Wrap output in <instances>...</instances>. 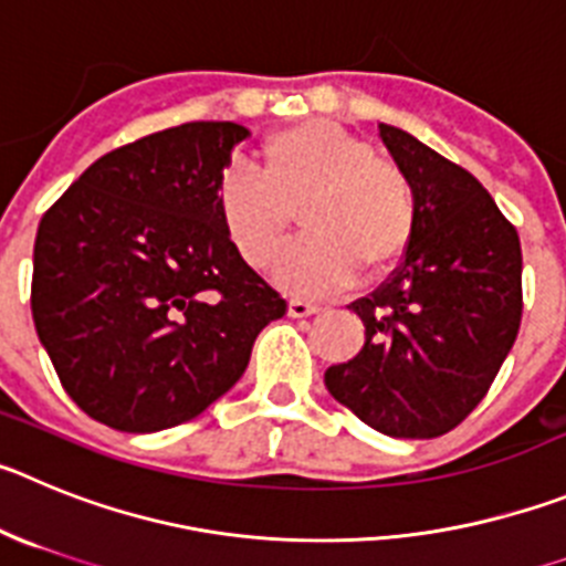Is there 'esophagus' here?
Instances as JSON below:
<instances>
[{"label": "esophagus", "instance_id": "esophagus-1", "mask_svg": "<svg viewBox=\"0 0 566 566\" xmlns=\"http://www.w3.org/2000/svg\"><path fill=\"white\" fill-rule=\"evenodd\" d=\"M287 313L293 315V318H307V315L318 313V304H313V302H304V298H290V304H287Z\"/></svg>", "mask_w": 566, "mask_h": 566}]
</instances>
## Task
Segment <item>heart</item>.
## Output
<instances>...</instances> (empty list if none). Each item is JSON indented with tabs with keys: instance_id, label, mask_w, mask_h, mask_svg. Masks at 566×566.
<instances>
[{
	"instance_id": "1",
	"label": "heart",
	"mask_w": 566,
	"mask_h": 566,
	"mask_svg": "<svg viewBox=\"0 0 566 566\" xmlns=\"http://www.w3.org/2000/svg\"><path fill=\"white\" fill-rule=\"evenodd\" d=\"M222 231L245 264L264 271L284 248L293 213L307 237L279 264L293 293H329L391 271L417 231L409 175L369 140L329 120H302L259 146V177L226 171L213 191Z\"/></svg>"
}]
</instances>
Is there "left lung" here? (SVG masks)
<instances>
[{"mask_svg": "<svg viewBox=\"0 0 566 566\" xmlns=\"http://www.w3.org/2000/svg\"><path fill=\"white\" fill-rule=\"evenodd\" d=\"M417 197V231L391 276L349 307L366 340L324 371L340 406L380 434L431 440L491 389L522 324L516 228L471 171L380 124Z\"/></svg>", "mask_w": 566, "mask_h": 566, "instance_id": "1", "label": "left lung"}]
</instances>
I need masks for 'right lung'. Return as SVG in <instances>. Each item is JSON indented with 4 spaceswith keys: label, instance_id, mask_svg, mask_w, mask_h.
Wrapping results in <instances>:
<instances>
[{
    "label": "right lung",
    "instance_id": "right-lung-1",
    "mask_svg": "<svg viewBox=\"0 0 566 566\" xmlns=\"http://www.w3.org/2000/svg\"><path fill=\"white\" fill-rule=\"evenodd\" d=\"M248 129L191 120L98 160L44 211L30 310L61 386L109 429L195 420L287 313L231 239L213 191Z\"/></svg>",
    "mask_w": 566,
    "mask_h": 566
}]
</instances>
